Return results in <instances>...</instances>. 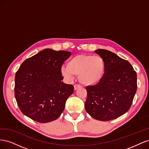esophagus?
Masks as SVG:
<instances>
[{
  "mask_svg": "<svg viewBox=\"0 0 149 149\" xmlns=\"http://www.w3.org/2000/svg\"><path fill=\"white\" fill-rule=\"evenodd\" d=\"M80 87H81V86H80L79 85L75 84V85L74 86V90H77V89H79Z\"/></svg>",
  "mask_w": 149,
  "mask_h": 149,
  "instance_id": "esophagus-1",
  "label": "esophagus"
}]
</instances>
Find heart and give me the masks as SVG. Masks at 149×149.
<instances>
[{"instance_id":"obj_1","label":"heart","mask_w":149,"mask_h":149,"mask_svg":"<svg viewBox=\"0 0 149 149\" xmlns=\"http://www.w3.org/2000/svg\"><path fill=\"white\" fill-rule=\"evenodd\" d=\"M106 72V63L100 56L78 55L71 58L66 66L61 68V74L67 80L78 76L81 84L91 86L100 83Z\"/></svg>"}]
</instances>
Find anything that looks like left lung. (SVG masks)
Segmentation results:
<instances>
[{"mask_svg": "<svg viewBox=\"0 0 149 149\" xmlns=\"http://www.w3.org/2000/svg\"><path fill=\"white\" fill-rule=\"evenodd\" d=\"M106 63V72L98 84L87 86L85 109L95 119L107 121L127 112L137 91V73L127 60L104 49L94 51Z\"/></svg>", "mask_w": 149, "mask_h": 149, "instance_id": "1", "label": "left lung"}]
</instances>
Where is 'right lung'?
Returning <instances> with one entry per match:
<instances>
[{
  "label": "right lung",
  "instance_id": "1",
  "mask_svg": "<svg viewBox=\"0 0 149 149\" xmlns=\"http://www.w3.org/2000/svg\"><path fill=\"white\" fill-rule=\"evenodd\" d=\"M71 52L47 48L25 60L15 77V97L21 112L32 120L46 123L64 111L74 87L64 83L61 68Z\"/></svg>",
  "mask_w": 149,
  "mask_h": 149
}]
</instances>
